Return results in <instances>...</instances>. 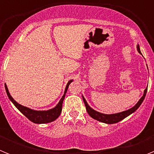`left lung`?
I'll return each mask as SVG.
<instances>
[{"instance_id": "left-lung-1", "label": "left lung", "mask_w": 154, "mask_h": 154, "mask_svg": "<svg viewBox=\"0 0 154 154\" xmlns=\"http://www.w3.org/2000/svg\"><path fill=\"white\" fill-rule=\"evenodd\" d=\"M137 51H138L140 53H141L139 45H137ZM146 91H147V88L144 90L143 96H142V98L139 100L138 103H137V104H136V106H134L133 108L126 110V111H124V112H119V113H116V114H111V115L103 114V113H100V112H96V111H95L94 109H92L89 106V105H88V103H87V102L85 101V98H84L83 96H82V99H83L84 103H85V109H86L87 112L89 113V115L91 117L96 119V120L98 121H100V122H102V123H108V124H112V123H118V122L121 121L122 119H124V118H126V116H128L129 115L133 113V112H135L136 110L140 107V106L141 103H143V101L144 98H145V96H146Z\"/></svg>"}]
</instances>
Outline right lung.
Masks as SVG:
<instances>
[{
  "mask_svg": "<svg viewBox=\"0 0 154 154\" xmlns=\"http://www.w3.org/2000/svg\"><path fill=\"white\" fill-rule=\"evenodd\" d=\"M72 82V80H70V81L68 82L67 85H66V88H65V93H64L63 96L62 97V99H60L59 103H58L56 106L55 108L47 110V111H35V110H32L29 108H27L25 106H23L21 105L18 104L16 101L14 100L13 98L11 97V96L10 95L9 92H8V87L7 85L5 84V89H6L7 94H8V96L9 97L11 101L14 103V105L17 108V109L21 112V113L24 114L30 121L33 122L35 123H51L52 121L55 120L59 116V115L62 112V103H63V100L65 99V93L67 92V89L69 88V84Z\"/></svg>",
  "mask_w": 154,
  "mask_h": 154,
  "instance_id": "add662e5",
  "label": "right lung"
}]
</instances>
